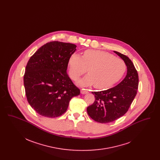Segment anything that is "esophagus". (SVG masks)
Listing matches in <instances>:
<instances>
[{
    "label": "esophagus",
    "instance_id": "esophagus-1",
    "mask_svg": "<svg viewBox=\"0 0 160 160\" xmlns=\"http://www.w3.org/2000/svg\"><path fill=\"white\" fill-rule=\"evenodd\" d=\"M80 92H81V93H82V94H86V93H88V91L87 89H81Z\"/></svg>",
    "mask_w": 160,
    "mask_h": 160
}]
</instances>
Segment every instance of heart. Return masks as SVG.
<instances>
[{
	"label": "heart",
	"instance_id": "1",
	"mask_svg": "<svg viewBox=\"0 0 160 160\" xmlns=\"http://www.w3.org/2000/svg\"><path fill=\"white\" fill-rule=\"evenodd\" d=\"M69 74L76 80L86 72L89 74L77 83L82 86L94 84L98 89H105L118 82L126 71L122 59L106 52L88 50L82 56L72 54L68 61Z\"/></svg>",
	"mask_w": 160,
	"mask_h": 160
}]
</instances>
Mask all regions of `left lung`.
<instances>
[{"instance_id": "left-lung-1", "label": "left lung", "mask_w": 160, "mask_h": 160, "mask_svg": "<svg viewBox=\"0 0 160 160\" xmlns=\"http://www.w3.org/2000/svg\"><path fill=\"white\" fill-rule=\"evenodd\" d=\"M124 61L127 73L120 83L106 91L92 92L94 102L87 108V112L93 120L99 123L116 121L125 114L137 94L138 76L133 63L128 57L114 51Z\"/></svg>"}]
</instances>
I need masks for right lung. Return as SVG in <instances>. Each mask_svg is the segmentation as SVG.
Listing matches in <instances>:
<instances>
[{"label":"right lung","instance_id":"obj_1","mask_svg":"<svg viewBox=\"0 0 160 160\" xmlns=\"http://www.w3.org/2000/svg\"><path fill=\"white\" fill-rule=\"evenodd\" d=\"M76 47L52 41L40 47L28 61L24 86L28 102L38 114L60 116L67 111L71 99L80 95L67 72L69 59Z\"/></svg>","mask_w":160,"mask_h":160}]
</instances>
